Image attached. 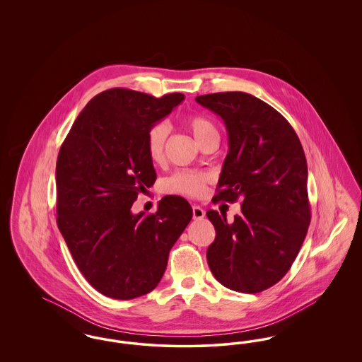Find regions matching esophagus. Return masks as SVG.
<instances>
[{
    "label": "esophagus",
    "instance_id": "1",
    "mask_svg": "<svg viewBox=\"0 0 362 362\" xmlns=\"http://www.w3.org/2000/svg\"><path fill=\"white\" fill-rule=\"evenodd\" d=\"M205 217V210L198 205L192 206V218L194 220H202Z\"/></svg>",
    "mask_w": 362,
    "mask_h": 362
}]
</instances>
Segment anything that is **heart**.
<instances>
[{
    "label": "heart",
    "mask_w": 362,
    "mask_h": 362,
    "mask_svg": "<svg viewBox=\"0 0 362 362\" xmlns=\"http://www.w3.org/2000/svg\"><path fill=\"white\" fill-rule=\"evenodd\" d=\"M185 124L198 141V144L207 136L217 133L214 124L202 115H197V114L189 115L185 119ZM167 137H168V126L165 123L158 122L149 127L146 133L145 146H146V153L153 163H160L163 160ZM207 176L205 173L180 171V173H173L171 177H168L164 186L171 192L185 194V195L198 198L204 194Z\"/></svg>",
    "instance_id": "obj_1"
}]
</instances>
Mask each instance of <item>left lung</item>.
Wrapping results in <instances>:
<instances>
[{
	"mask_svg": "<svg viewBox=\"0 0 362 362\" xmlns=\"http://www.w3.org/2000/svg\"><path fill=\"white\" fill-rule=\"evenodd\" d=\"M224 121L229 152L214 202L241 199V214L207 210L216 239L209 267L225 288L259 293L276 285L292 267L310 223L308 168L301 142L272 105L245 92L197 96Z\"/></svg>",
	"mask_w": 362,
	"mask_h": 362,
	"instance_id": "left-lung-1",
	"label": "left lung"
}]
</instances>
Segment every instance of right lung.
Here are the masks:
<instances>
[{
	"label": "right lung",
	"instance_id": "1",
	"mask_svg": "<svg viewBox=\"0 0 362 362\" xmlns=\"http://www.w3.org/2000/svg\"><path fill=\"white\" fill-rule=\"evenodd\" d=\"M183 99L107 89L86 104L61 145L57 224L78 270L107 297L152 292L191 221L189 202L175 195L164 197L156 213H132L138 192L156 182L146 133Z\"/></svg>",
	"mask_w": 362,
	"mask_h": 362
}]
</instances>
